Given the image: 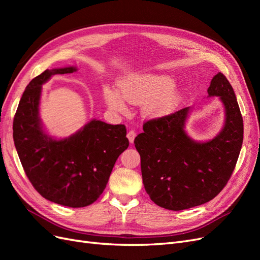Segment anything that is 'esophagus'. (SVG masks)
I'll list each match as a JSON object with an SVG mask.
<instances>
[{
  "label": "esophagus",
  "instance_id": "34e87169",
  "mask_svg": "<svg viewBox=\"0 0 260 260\" xmlns=\"http://www.w3.org/2000/svg\"><path fill=\"white\" fill-rule=\"evenodd\" d=\"M127 138H128L130 143H133V141H135V138H136V132L133 131V130H130V131L127 133Z\"/></svg>",
  "mask_w": 260,
  "mask_h": 260
}]
</instances>
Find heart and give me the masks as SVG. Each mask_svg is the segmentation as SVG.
Returning a JSON list of instances; mask_svg holds the SVG:
<instances>
[{"label":"heart","mask_w":260,"mask_h":260,"mask_svg":"<svg viewBox=\"0 0 260 260\" xmlns=\"http://www.w3.org/2000/svg\"><path fill=\"white\" fill-rule=\"evenodd\" d=\"M172 80L168 77L141 75L130 77L119 83V91L104 89V100L112 111L127 114L128 103H144V112L149 116H161L170 113L177 104V94L172 90Z\"/></svg>","instance_id":"heart-1"}]
</instances>
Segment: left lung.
<instances>
[{
	"instance_id": "8db88e82",
	"label": "left lung",
	"mask_w": 260,
	"mask_h": 260,
	"mask_svg": "<svg viewBox=\"0 0 260 260\" xmlns=\"http://www.w3.org/2000/svg\"><path fill=\"white\" fill-rule=\"evenodd\" d=\"M225 111L223 129L207 142L186 135L190 108L147 120L135 139L141 156L143 184L162 208L183 210L202 205L221 192L237 165L243 143V118L232 85L218 73L207 90Z\"/></svg>"
}]
</instances>
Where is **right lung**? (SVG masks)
I'll use <instances>...</instances> for the list:
<instances>
[{
	"label": "right lung",
	"mask_w": 260,
	"mask_h": 260,
	"mask_svg": "<svg viewBox=\"0 0 260 260\" xmlns=\"http://www.w3.org/2000/svg\"><path fill=\"white\" fill-rule=\"evenodd\" d=\"M76 70L46 69L29 82L14 117L13 138L22 168L36 190L53 203L79 208L91 205L103 193L129 141L123 124L96 119L66 139L55 140L44 132L39 117L42 84L53 75Z\"/></svg>",
	"instance_id": "add662e5"
}]
</instances>
